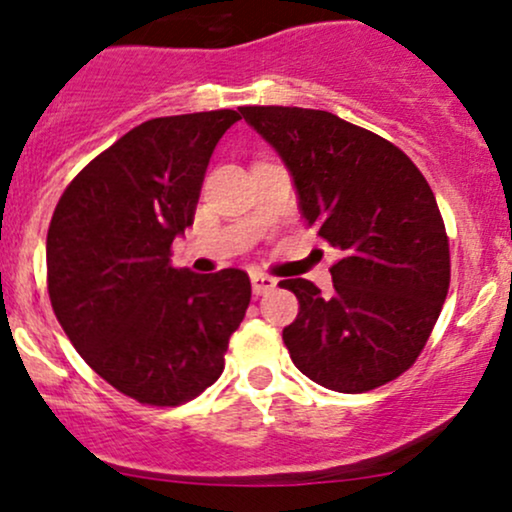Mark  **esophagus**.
I'll use <instances>...</instances> for the list:
<instances>
[{
  "mask_svg": "<svg viewBox=\"0 0 512 512\" xmlns=\"http://www.w3.org/2000/svg\"><path fill=\"white\" fill-rule=\"evenodd\" d=\"M250 281H252V293H255V296H264V293L272 291L274 286H276V279H274V276L262 274V272H255V274H252V276H250Z\"/></svg>",
  "mask_w": 512,
  "mask_h": 512,
  "instance_id": "34e87169",
  "label": "esophagus"
}]
</instances>
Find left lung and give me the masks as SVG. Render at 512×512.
<instances>
[{
    "mask_svg": "<svg viewBox=\"0 0 512 512\" xmlns=\"http://www.w3.org/2000/svg\"><path fill=\"white\" fill-rule=\"evenodd\" d=\"M245 122L296 185L317 236L342 250L330 296L286 279L301 310L284 344L303 375L368 392L402 375L428 342L450 286V248L431 187L411 158L327 110L252 105Z\"/></svg>",
    "mask_w": 512,
    "mask_h": 512,
    "instance_id": "1",
    "label": "left lung"
}]
</instances>
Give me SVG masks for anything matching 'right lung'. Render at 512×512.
<instances>
[{"instance_id":"1","label":"right lung","mask_w":512,"mask_h":512,"mask_svg":"<svg viewBox=\"0 0 512 512\" xmlns=\"http://www.w3.org/2000/svg\"><path fill=\"white\" fill-rule=\"evenodd\" d=\"M236 110L156 117L69 182L48 231L50 303L81 358L122 395L175 407L214 385L250 305L243 269L170 267Z\"/></svg>"}]
</instances>
